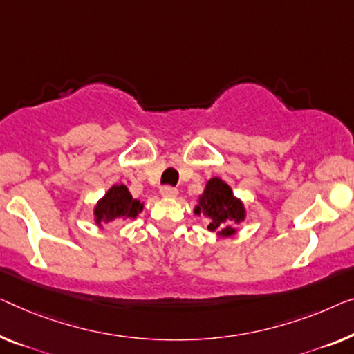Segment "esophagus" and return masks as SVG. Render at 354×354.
<instances>
[{
    "instance_id": "esophagus-1",
    "label": "esophagus",
    "mask_w": 354,
    "mask_h": 354,
    "mask_svg": "<svg viewBox=\"0 0 354 354\" xmlns=\"http://www.w3.org/2000/svg\"><path fill=\"white\" fill-rule=\"evenodd\" d=\"M160 195L165 198H175L178 195V189L171 186H163L160 187Z\"/></svg>"
}]
</instances>
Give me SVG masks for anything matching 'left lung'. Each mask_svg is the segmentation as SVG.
I'll return each mask as SVG.
<instances>
[{"mask_svg": "<svg viewBox=\"0 0 354 354\" xmlns=\"http://www.w3.org/2000/svg\"><path fill=\"white\" fill-rule=\"evenodd\" d=\"M194 213L203 214L208 219V229L219 236L234 235L236 232L234 225L243 223L246 218L243 202L236 198L229 184L218 176L207 183Z\"/></svg>", "mask_w": 354, "mask_h": 354, "instance_id": "obj_1", "label": "left lung"}]
</instances>
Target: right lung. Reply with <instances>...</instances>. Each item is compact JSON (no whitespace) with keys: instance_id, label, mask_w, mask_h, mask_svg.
<instances>
[{"instance_id":"obj_1","label":"right lung","mask_w":354,"mask_h":354,"mask_svg":"<svg viewBox=\"0 0 354 354\" xmlns=\"http://www.w3.org/2000/svg\"><path fill=\"white\" fill-rule=\"evenodd\" d=\"M141 211H143V203L131 197L125 184H114L95 205V224L103 227V224L113 221L135 219Z\"/></svg>"}]
</instances>
